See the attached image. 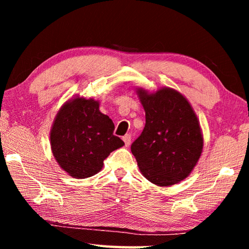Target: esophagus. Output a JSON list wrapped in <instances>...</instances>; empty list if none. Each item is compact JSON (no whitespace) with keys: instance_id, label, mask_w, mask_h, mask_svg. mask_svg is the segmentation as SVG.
I'll return each instance as SVG.
<instances>
[{"instance_id":"obj_1","label":"esophagus","mask_w":249,"mask_h":249,"mask_svg":"<svg viewBox=\"0 0 249 249\" xmlns=\"http://www.w3.org/2000/svg\"><path fill=\"white\" fill-rule=\"evenodd\" d=\"M123 141L125 142V146L128 147L130 145V142H132V136L129 134H126L125 136H123Z\"/></svg>"}]
</instances>
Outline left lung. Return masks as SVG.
<instances>
[{
	"label": "left lung",
	"mask_w": 249,
	"mask_h": 249,
	"mask_svg": "<svg viewBox=\"0 0 249 249\" xmlns=\"http://www.w3.org/2000/svg\"><path fill=\"white\" fill-rule=\"evenodd\" d=\"M136 93L146 124L130 149L145 178L159 187L180 182L191 174L203 149L196 112L184 95L171 88Z\"/></svg>",
	"instance_id": "obj_1"
}]
</instances>
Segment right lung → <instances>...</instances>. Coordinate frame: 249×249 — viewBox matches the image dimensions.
Listing matches in <instances>:
<instances>
[{
	"mask_svg": "<svg viewBox=\"0 0 249 249\" xmlns=\"http://www.w3.org/2000/svg\"><path fill=\"white\" fill-rule=\"evenodd\" d=\"M94 99L74 96L59 109L50 129L54 159L70 177L89 178L102 170L103 161L124 142L113 135L114 124L100 112Z\"/></svg>",
	"mask_w": 249,
	"mask_h": 249,
	"instance_id": "obj_1",
	"label": "right lung"
}]
</instances>
